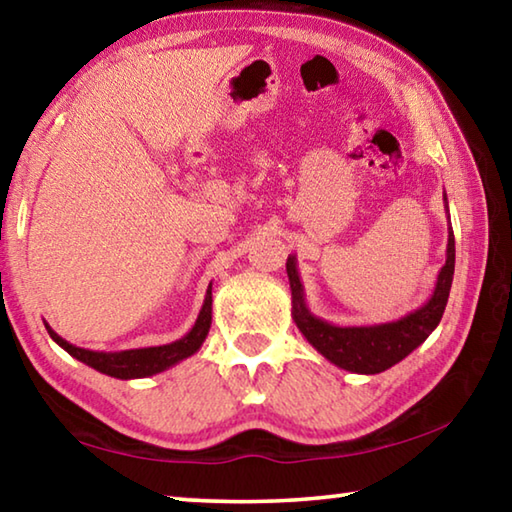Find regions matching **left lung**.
<instances>
[{
    "mask_svg": "<svg viewBox=\"0 0 512 512\" xmlns=\"http://www.w3.org/2000/svg\"><path fill=\"white\" fill-rule=\"evenodd\" d=\"M447 207V196H445ZM449 214V207H447ZM454 262H456V246H454V230L449 225L447 235V259L445 266L440 268L436 287H433L431 298L422 307L409 311V314L388 323L375 325H334L327 320L311 314L305 302V287L300 282L298 259L289 255L287 259V275L291 284V316L293 323L298 325L302 336L309 341L311 348H316L327 361L348 372L357 375H377L393 368L404 357L427 341V336L438 327L443 311L447 307L449 289L454 280Z\"/></svg>",
    "mask_w": 512,
    "mask_h": 512,
    "instance_id": "left-lung-1",
    "label": "left lung"
}]
</instances>
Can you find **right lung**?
<instances>
[{"label":"right lung","instance_id":"add662e5","mask_svg":"<svg viewBox=\"0 0 512 512\" xmlns=\"http://www.w3.org/2000/svg\"><path fill=\"white\" fill-rule=\"evenodd\" d=\"M212 325V284L207 287L203 307L198 311V318L194 327L183 336V339L167 343V345H153V348H135V350H121V352H97V350H85L76 348L63 336H58L54 329L47 323V332L51 339H54L60 348L67 354H72L74 359H79L85 366L103 372V375L115 377V379H142L158 375V372L176 366L187 357H192L198 350H201L203 341L210 334Z\"/></svg>","mask_w":512,"mask_h":512}]
</instances>
